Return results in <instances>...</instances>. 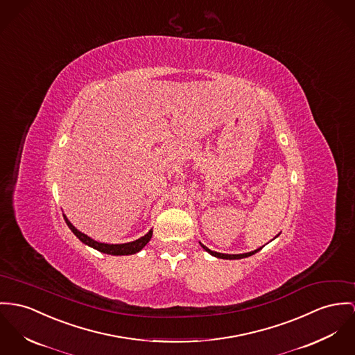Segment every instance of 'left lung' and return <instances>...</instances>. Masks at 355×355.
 <instances>
[{"label": "left lung", "instance_id": "left-lung-1", "mask_svg": "<svg viewBox=\"0 0 355 355\" xmlns=\"http://www.w3.org/2000/svg\"><path fill=\"white\" fill-rule=\"evenodd\" d=\"M281 234V232H279ZM279 234L277 235V236H279ZM275 236V238H277ZM274 238V239H275ZM273 241V239H272ZM200 245L201 247L207 251V252H209L211 255H214V257H216V258H221V259H242V258H247V257H251V255H254L255 252H258L259 250H262V247H259V248H257V250H254V251H250V252H245V254H223V252H216V251H212V250H209L207 245H202L201 242H200Z\"/></svg>", "mask_w": 355, "mask_h": 355}]
</instances>
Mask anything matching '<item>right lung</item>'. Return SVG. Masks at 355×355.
<instances>
[{"mask_svg": "<svg viewBox=\"0 0 355 355\" xmlns=\"http://www.w3.org/2000/svg\"><path fill=\"white\" fill-rule=\"evenodd\" d=\"M66 224L69 225V228L73 231V234L81 241L82 243H85L89 247H93L94 250L100 251V252H104V254H110V255H132V254H137L139 252L144 245H147L153 236V230H150L144 236L139 238L134 242H128V243H121V245H110V243H101V242H97L94 239H92L90 236L85 235L81 231H78L71 223L70 220L66 218V215H63Z\"/></svg>", "mask_w": 355, "mask_h": 355, "instance_id": "1", "label": "right lung"}]
</instances>
